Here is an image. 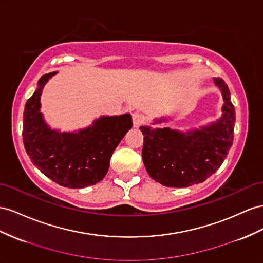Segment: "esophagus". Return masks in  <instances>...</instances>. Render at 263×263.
<instances>
[{"mask_svg": "<svg viewBox=\"0 0 263 263\" xmlns=\"http://www.w3.org/2000/svg\"><path fill=\"white\" fill-rule=\"evenodd\" d=\"M144 122H145V117H144L143 114H140V112H134V114H133L134 127H138Z\"/></svg>", "mask_w": 263, "mask_h": 263, "instance_id": "obj_1", "label": "esophagus"}]
</instances>
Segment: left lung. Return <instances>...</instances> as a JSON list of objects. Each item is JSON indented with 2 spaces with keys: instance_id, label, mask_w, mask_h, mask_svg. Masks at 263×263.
I'll list each match as a JSON object with an SVG mask.
<instances>
[{
  "instance_id": "8db88e82",
  "label": "left lung",
  "mask_w": 263,
  "mask_h": 263,
  "mask_svg": "<svg viewBox=\"0 0 263 263\" xmlns=\"http://www.w3.org/2000/svg\"><path fill=\"white\" fill-rule=\"evenodd\" d=\"M214 84L223 99L221 117L216 122L186 132L140 126L144 165L149 176L162 186L186 188L200 183L217 172L228 155L233 143L236 111L224 81L215 77ZM167 122V117L156 118L153 125Z\"/></svg>"
}]
</instances>
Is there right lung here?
Returning <instances> with one entry per match:
<instances>
[{
    "instance_id": "right-lung-1",
    "label": "right lung",
    "mask_w": 263,
    "mask_h": 263,
    "mask_svg": "<svg viewBox=\"0 0 263 263\" xmlns=\"http://www.w3.org/2000/svg\"><path fill=\"white\" fill-rule=\"evenodd\" d=\"M58 72L43 75L27 99L23 114V143L31 161L63 187L85 188L101 181L115 148L133 127L132 115L101 116L86 128L53 129L41 111V95Z\"/></svg>"
}]
</instances>
